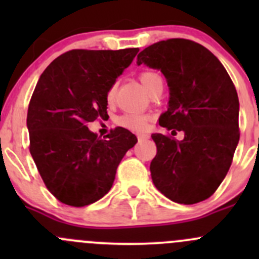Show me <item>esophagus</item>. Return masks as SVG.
Listing matches in <instances>:
<instances>
[{"instance_id":"34e87169","label":"esophagus","mask_w":259,"mask_h":259,"mask_svg":"<svg viewBox=\"0 0 259 259\" xmlns=\"http://www.w3.org/2000/svg\"><path fill=\"white\" fill-rule=\"evenodd\" d=\"M146 139H149V135L145 134V133H140V134H138V140H139V142H144Z\"/></svg>"}]
</instances>
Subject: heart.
Wrapping results in <instances>:
<instances>
[{
    "label": "heart",
    "instance_id": "1",
    "mask_svg": "<svg viewBox=\"0 0 259 259\" xmlns=\"http://www.w3.org/2000/svg\"><path fill=\"white\" fill-rule=\"evenodd\" d=\"M139 80L149 94L155 91L158 88H163V77L154 70H143L139 74ZM116 83H113L106 91V101L109 104L114 103L115 96H116ZM149 121H150L149 115L139 113H126L117 119V124L126 129L135 130V132H144L148 129Z\"/></svg>",
    "mask_w": 259,
    "mask_h": 259
}]
</instances>
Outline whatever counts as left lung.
<instances>
[{
	"mask_svg": "<svg viewBox=\"0 0 259 259\" xmlns=\"http://www.w3.org/2000/svg\"><path fill=\"white\" fill-rule=\"evenodd\" d=\"M137 64L163 72L170 98L159 125L173 135L184 133L183 140L151 135L156 144L150 163L154 185L179 204L208 199L226 178L239 142L233 81L209 50L185 38L148 46Z\"/></svg>",
	"mask_w": 259,
	"mask_h": 259,
	"instance_id": "1",
	"label": "left lung"
}]
</instances>
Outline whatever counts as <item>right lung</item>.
<instances>
[{
  "mask_svg": "<svg viewBox=\"0 0 259 259\" xmlns=\"http://www.w3.org/2000/svg\"><path fill=\"white\" fill-rule=\"evenodd\" d=\"M139 49L71 50L46 67L27 111L30 153L51 194L71 207L101 199L138 139L115 127L104 140L88 122L108 115L106 91Z\"/></svg>",
  "mask_w": 259,
  "mask_h": 259,
  "instance_id": "1",
  "label": "right lung"
}]
</instances>
